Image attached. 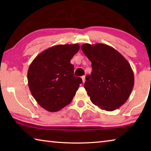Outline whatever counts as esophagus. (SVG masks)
Instances as JSON below:
<instances>
[{"label": "esophagus", "mask_w": 151, "mask_h": 151, "mask_svg": "<svg viewBox=\"0 0 151 151\" xmlns=\"http://www.w3.org/2000/svg\"><path fill=\"white\" fill-rule=\"evenodd\" d=\"M81 78H82V80H83V83H84L85 82V76H83L81 77Z\"/></svg>", "instance_id": "obj_1"}]
</instances>
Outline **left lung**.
I'll return each mask as SVG.
<instances>
[{"label":"left lung","instance_id":"obj_1","mask_svg":"<svg viewBox=\"0 0 151 151\" xmlns=\"http://www.w3.org/2000/svg\"><path fill=\"white\" fill-rule=\"evenodd\" d=\"M81 48L93 68L91 75L86 76L84 85L91 102L106 111L120 108L134 86V73L129 63L107 45L86 43Z\"/></svg>","mask_w":151,"mask_h":151}]
</instances>
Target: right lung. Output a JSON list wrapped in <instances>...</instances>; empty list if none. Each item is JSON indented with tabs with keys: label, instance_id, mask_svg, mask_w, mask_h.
Returning a JSON list of instances; mask_svg holds the SVG:
<instances>
[{
	"label": "right lung",
	"instance_id": "obj_1",
	"mask_svg": "<svg viewBox=\"0 0 151 151\" xmlns=\"http://www.w3.org/2000/svg\"><path fill=\"white\" fill-rule=\"evenodd\" d=\"M79 48L78 44L53 46L30 65L27 78L30 93L47 111L57 112L69 104L83 82L74 76L75 68L70 63Z\"/></svg>",
	"mask_w": 151,
	"mask_h": 151
}]
</instances>
